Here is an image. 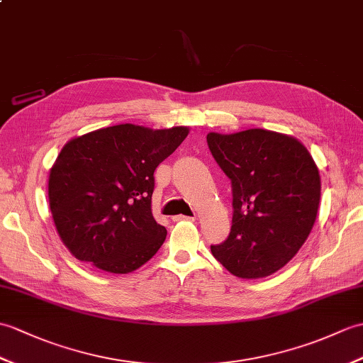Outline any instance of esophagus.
Listing matches in <instances>:
<instances>
[{
  "mask_svg": "<svg viewBox=\"0 0 363 363\" xmlns=\"http://www.w3.org/2000/svg\"><path fill=\"white\" fill-rule=\"evenodd\" d=\"M173 221H195L196 216H185V215H176L172 218Z\"/></svg>",
  "mask_w": 363,
  "mask_h": 363,
  "instance_id": "obj_1",
  "label": "esophagus"
}]
</instances>
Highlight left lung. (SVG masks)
Masks as SVG:
<instances>
[{
  "mask_svg": "<svg viewBox=\"0 0 363 363\" xmlns=\"http://www.w3.org/2000/svg\"><path fill=\"white\" fill-rule=\"evenodd\" d=\"M208 148L232 181L229 237L213 257L240 278L281 269L309 237L320 202V174L303 143L281 133L252 128L207 134Z\"/></svg>",
  "mask_w": 363,
  "mask_h": 363,
  "instance_id": "obj_1",
  "label": "left lung"
}]
</instances>
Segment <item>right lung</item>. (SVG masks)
Wrapping results in <instances>:
<instances>
[{"instance_id":"add662e5","label":"right lung","mask_w":363,"mask_h":363,"mask_svg":"<svg viewBox=\"0 0 363 363\" xmlns=\"http://www.w3.org/2000/svg\"><path fill=\"white\" fill-rule=\"evenodd\" d=\"M122 123L74 138L49 172V207L71 254L111 274L136 271L162 246L151 213L155 170L189 134Z\"/></svg>"}]
</instances>
